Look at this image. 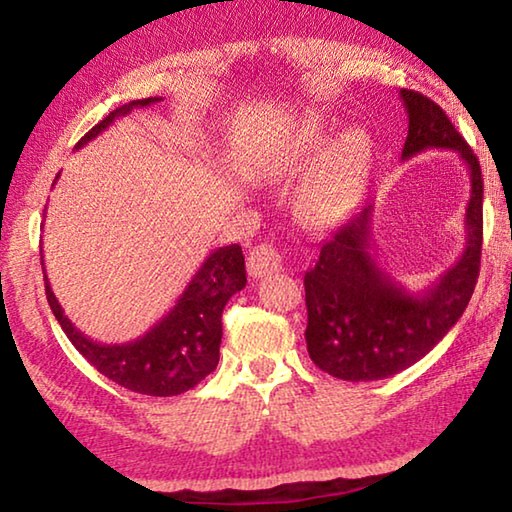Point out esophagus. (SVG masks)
<instances>
[{
	"mask_svg": "<svg viewBox=\"0 0 512 512\" xmlns=\"http://www.w3.org/2000/svg\"><path fill=\"white\" fill-rule=\"evenodd\" d=\"M246 264H248V275L257 280V277H266L275 271H280L282 257L273 246L262 244V246H255L253 250H250Z\"/></svg>",
	"mask_w": 512,
	"mask_h": 512,
	"instance_id": "obj_1",
	"label": "esophagus"
}]
</instances>
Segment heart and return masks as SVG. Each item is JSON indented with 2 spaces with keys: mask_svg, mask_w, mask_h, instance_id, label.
Instances as JSON below:
<instances>
[{
  "mask_svg": "<svg viewBox=\"0 0 512 512\" xmlns=\"http://www.w3.org/2000/svg\"><path fill=\"white\" fill-rule=\"evenodd\" d=\"M327 135L329 124L323 117L302 115L273 164L277 178H291L321 153L296 196V212L309 228H329L350 210L370 160V137L363 128H345L325 145Z\"/></svg>",
  "mask_w": 512,
  "mask_h": 512,
  "instance_id": "obj_1",
  "label": "heart"
}]
</instances>
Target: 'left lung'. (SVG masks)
Instances as JSON below:
<instances>
[{
  "label": "left lung",
  "instance_id": "1",
  "mask_svg": "<svg viewBox=\"0 0 512 512\" xmlns=\"http://www.w3.org/2000/svg\"><path fill=\"white\" fill-rule=\"evenodd\" d=\"M409 135L402 160L445 149L470 171L465 248L452 268L422 291H409L379 264L366 203L320 246L305 273L307 350L320 370L345 381H375L413 366L445 339L470 302L481 266L483 178L470 146L438 103L400 90Z\"/></svg>",
  "mask_w": 512,
  "mask_h": 512
}]
</instances>
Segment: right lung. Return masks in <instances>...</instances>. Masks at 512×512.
<instances>
[{
    "mask_svg": "<svg viewBox=\"0 0 512 512\" xmlns=\"http://www.w3.org/2000/svg\"><path fill=\"white\" fill-rule=\"evenodd\" d=\"M160 101V97H149L119 106L106 119L99 121L90 133H85L83 140L76 144V149H83L90 140L106 131L115 119ZM42 266H45V262H42ZM244 287L246 264L241 246L232 244L216 248L189 280L169 314L158 320L149 332L135 341L106 345L92 341L81 329H76L72 320L65 316L45 275L49 307L74 348L103 377L112 379L115 384L128 388V391L153 397L185 393L214 372L216 363H219L223 336V309L228 305V300Z\"/></svg>",
    "mask_w": 512,
    "mask_h": 512,
    "instance_id": "1",
    "label": "right lung"
}]
</instances>
